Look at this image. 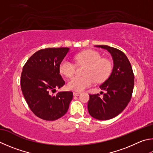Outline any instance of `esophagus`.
<instances>
[{
  "mask_svg": "<svg viewBox=\"0 0 153 153\" xmlns=\"http://www.w3.org/2000/svg\"><path fill=\"white\" fill-rule=\"evenodd\" d=\"M73 94H74V96H78L79 94H80V93H79V92H75V91H74V92L73 93Z\"/></svg>",
  "mask_w": 153,
  "mask_h": 153,
  "instance_id": "1",
  "label": "esophagus"
}]
</instances>
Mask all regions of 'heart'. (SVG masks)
Returning a JSON list of instances; mask_svg holds the SVG:
<instances>
[{"instance_id": "obj_1", "label": "heart", "mask_w": 153, "mask_h": 153, "mask_svg": "<svg viewBox=\"0 0 153 153\" xmlns=\"http://www.w3.org/2000/svg\"><path fill=\"white\" fill-rule=\"evenodd\" d=\"M77 64H85L84 76H74L69 80L68 88L71 90L82 91L96 82H102L109 76L111 70L110 63L102 59L101 55L94 50H86L75 56ZM76 65L68 59H63L59 64V71L65 77H70L75 73Z\"/></svg>"}]
</instances>
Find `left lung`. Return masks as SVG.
I'll return each mask as SVG.
<instances>
[{"instance_id":"obj_1","label":"left lung","mask_w":153,"mask_h":153,"mask_svg":"<svg viewBox=\"0 0 153 153\" xmlns=\"http://www.w3.org/2000/svg\"><path fill=\"white\" fill-rule=\"evenodd\" d=\"M95 47L106 49L112 55L114 65L110 76L100 85L105 93L102 98L98 94H90L88 109L91 117L106 120L120 114L128 104L134 88V76L131 64L123 51L108 45Z\"/></svg>"}]
</instances>
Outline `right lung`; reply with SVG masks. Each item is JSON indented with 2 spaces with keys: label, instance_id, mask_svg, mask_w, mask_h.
Wrapping results in <instances>:
<instances>
[{
  "label": "right lung",
  "instance_id": "1",
  "mask_svg": "<svg viewBox=\"0 0 153 153\" xmlns=\"http://www.w3.org/2000/svg\"><path fill=\"white\" fill-rule=\"evenodd\" d=\"M68 48H47L35 53L27 60L21 74V86L30 110L45 120H55L65 114L73 98L71 91L52 94L65 84L59 64Z\"/></svg>",
  "mask_w": 153,
  "mask_h": 153
}]
</instances>
